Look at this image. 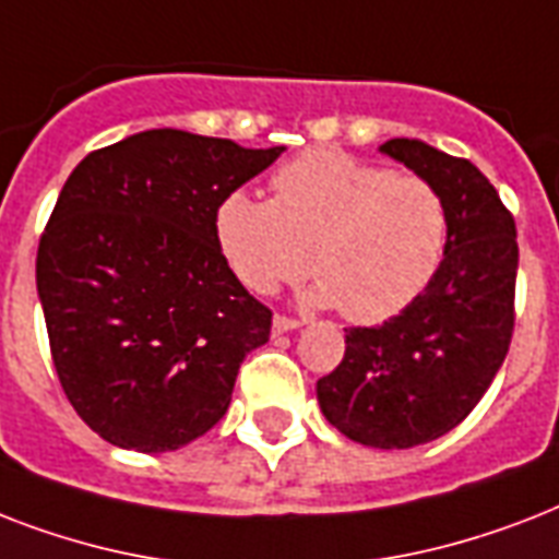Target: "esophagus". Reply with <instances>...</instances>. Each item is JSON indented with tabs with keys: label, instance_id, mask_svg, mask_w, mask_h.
<instances>
[{
	"label": "esophagus",
	"instance_id": "34e87169",
	"mask_svg": "<svg viewBox=\"0 0 559 559\" xmlns=\"http://www.w3.org/2000/svg\"><path fill=\"white\" fill-rule=\"evenodd\" d=\"M296 328H301V322L293 319V316L275 313V319H272V333H289V331H296Z\"/></svg>",
	"mask_w": 559,
	"mask_h": 559
}]
</instances>
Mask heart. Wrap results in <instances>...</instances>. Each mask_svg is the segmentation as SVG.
Masks as SVG:
<instances>
[{
  "label": "heart",
  "mask_w": 559,
  "mask_h": 559,
  "mask_svg": "<svg viewBox=\"0 0 559 559\" xmlns=\"http://www.w3.org/2000/svg\"><path fill=\"white\" fill-rule=\"evenodd\" d=\"M272 191V200L228 191L214 209L219 254L252 293L270 296L310 270L316 305L380 324L406 310L441 263L447 205L417 174L322 147L281 165Z\"/></svg>",
  "instance_id": "heart-1"
}]
</instances>
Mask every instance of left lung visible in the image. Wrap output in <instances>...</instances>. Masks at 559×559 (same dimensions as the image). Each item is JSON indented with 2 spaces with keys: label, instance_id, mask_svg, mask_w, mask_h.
Returning a JSON list of instances; mask_svg holds the SVG:
<instances>
[{
  "label": "left lung",
  "instance_id": "obj_1",
  "mask_svg": "<svg viewBox=\"0 0 559 559\" xmlns=\"http://www.w3.org/2000/svg\"><path fill=\"white\" fill-rule=\"evenodd\" d=\"M380 151L443 197V261L400 316L345 331V357L316 394L345 438L408 450L455 429L502 368L516 322L520 246L513 214L473 162L417 139H391Z\"/></svg>",
  "mask_w": 559,
  "mask_h": 559
}]
</instances>
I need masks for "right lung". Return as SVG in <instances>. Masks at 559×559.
Returning a JSON list of instances; mask_svg holds the SVG:
<instances>
[{
	"mask_svg": "<svg viewBox=\"0 0 559 559\" xmlns=\"http://www.w3.org/2000/svg\"><path fill=\"white\" fill-rule=\"evenodd\" d=\"M284 147L147 130L92 151L37 249V293L66 397L121 450L168 452L226 415L272 310L214 240V209Z\"/></svg>",
	"mask_w": 559,
	"mask_h": 559,
	"instance_id": "right-lung-1",
	"label": "right lung"
}]
</instances>
